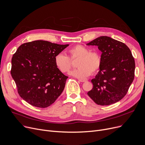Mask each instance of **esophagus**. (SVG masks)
Returning a JSON list of instances; mask_svg holds the SVG:
<instances>
[{
	"instance_id": "34e87169",
	"label": "esophagus",
	"mask_w": 145,
	"mask_h": 145,
	"mask_svg": "<svg viewBox=\"0 0 145 145\" xmlns=\"http://www.w3.org/2000/svg\"><path fill=\"white\" fill-rule=\"evenodd\" d=\"M78 80H79V82H86V80H85V79H79Z\"/></svg>"
}]
</instances>
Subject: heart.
<instances>
[{"label":"heart","mask_w":145,"mask_h":145,"mask_svg":"<svg viewBox=\"0 0 145 145\" xmlns=\"http://www.w3.org/2000/svg\"><path fill=\"white\" fill-rule=\"evenodd\" d=\"M69 57L63 53H58L55 57V64L62 73H67L72 67V61L78 59L76 66L78 67L69 73L77 78H85L92 73L98 71L101 65V57L96 52H90L82 45H76L67 51Z\"/></svg>","instance_id":"heart-1"}]
</instances>
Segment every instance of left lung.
I'll return each instance as SVG.
<instances>
[{"label":"left lung","mask_w":145,"mask_h":145,"mask_svg":"<svg viewBox=\"0 0 145 145\" xmlns=\"http://www.w3.org/2000/svg\"><path fill=\"white\" fill-rule=\"evenodd\" d=\"M102 52L101 65L88 96L97 105H110L126 95L135 77V63L131 50L121 42L100 36L86 44Z\"/></svg>","instance_id":"obj_1"}]
</instances>
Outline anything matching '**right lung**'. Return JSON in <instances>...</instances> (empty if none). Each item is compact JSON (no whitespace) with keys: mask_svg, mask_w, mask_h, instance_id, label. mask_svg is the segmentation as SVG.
I'll return each mask as SVG.
<instances>
[{"mask_svg":"<svg viewBox=\"0 0 145 145\" xmlns=\"http://www.w3.org/2000/svg\"><path fill=\"white\" fill-rule=\"evenodd\" d=\"M68 46L35 40L18 48L12 59L10 73L23 99L41 108L55 102L68 77L56 67L55 57Z\"/></svg>","mask_w":145,"mask_h":145,"instance_id":"1","label":"right lung"}]
</instances>
